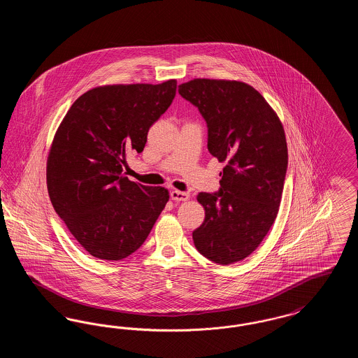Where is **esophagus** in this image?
<instances>
[{
    "label": "esophagus",
    "mask_w": 358,
    "mask_h": 358,
    "mask_svg": "<svg viewBox=\"0 0 358 358\" xmlns=\"http://www.w3.org/2000/svg\"><path fill=\"white\" fill-rule=\"evenodd\" d=\"M171 199L173 201H177V203L187 201V199H189V193H187V192H180V190H171Z\"/></svg>",
    "instance_id": "obj_1"
}]
</instances>
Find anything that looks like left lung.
<instances>
[{
    "label": "left lung",
    "mask_w": 358,
    "mask_h": 358,
    "mask_svg": "<svg viewBox=\"0 0 358 358\" xmlns=\"http://www.w3.org/2000/svg\"><path fill=\"white\" fill-rule=\"evenodd\" d=\"M178 92L206 122L209 153L225 162L220 189L197 194L205 220L193 241L206 259L232 264L255 251L276 219L289 162L285 130L243 82L194 79Z\"/></svg>",
    "instance_id": "1"
}]
</instances>
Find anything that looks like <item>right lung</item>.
I'll return each instance as SVG.
<instances>
[{"label":"right lung","mask_w":358,"mask_h":358,"mask_svg":"<svg viewBox=\"0 0 358 358\" xmlns=\"http://www.w3.org/2000/svg\"><path fill=\"white\" fill-rule=\"evenodd\" d=\"M176 80L104 85L71 106L52 142L47 185L52 205L90 255L124 259L143 244L169 200L122 171L142 153L150 126L171 106Z\"/></svg>","instance_id":"obj_1"}]
</instances>
